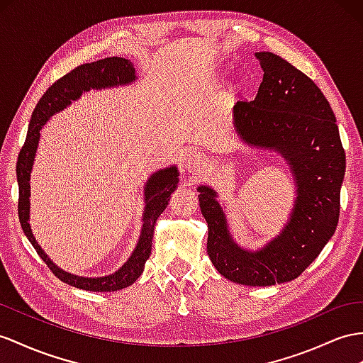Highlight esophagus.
<instances>
[{
    "label": "esophagus",
    "mask_w": 363,
    "mask_h": 363,
    "mask_svg": "<svg viewBox=\"0 0 363 363\" xmlns=\"http://www.w3.org/2000/svg\"><path fill=\"white\" fill-rule=\"evenodd\" d=\"M184 161H185V167H187L190 172H198L203 164V156L196 152H190L187 156H185Z\"/></svg>",
    "instance_id": "esophagus-1"
}]
</instances>
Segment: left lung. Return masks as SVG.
I'll use <instances>...</instances> for the list:
<instances>
[{
  "instance_id": "left-lung-1",
  "label": "left lung",
  "mask_w": 363,
  "mask_h": 363,
  "mask_svg": "<svg viewBox=\"0 0 363 363\" xmlns=\"http://www.w3.org/2000/svg\"><path fill=\"white\" fill-rule=\"evenodd\" d=\"M255 57L264 79L253 101L236 102L235 124L247 144L274 148L290 162L297 182L291 219L281 236L252 253L231 240L215 191L199 187V206L216 270L236 284L268 286L301 276L336 231L345 150L336 116L314 81L279 55Z\"/></svg>"
}]
</instances>
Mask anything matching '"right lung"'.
Instances as JSON below:
<instances>
[{
  "label": "right lung",
  "mask_w": 363,
  "mask_h": 363,
  "mask_svg": "<svg viewBox=\"0 0 363 363\" xmlns=\"http://www.w3.org/2000/svg\"><path fill=\"white\" fill-rule=\"evenodd\" d=\"M135 79V69L132 62L125 58H104L95 62L81 64V66L70 70L66 75L61 77L58 81L45 90L43 98L36 104L32 119L27 130L26 143L21 147L20 155H18L16 162V179L18 187H20V198H18V218H20V224L24 231L27 239L36 250V253L50 268V272L61 279L62 282L73 285L77 288L89 291H116L121 288H125L132 285L136 279L141 276L145 261L150 257L152 253V239H153V230L156 219L160 218L161 213L165 210L167 203H169L170 194L174 191L176 184H178V170L176 167L170 169L160 170L155 173L147 182L145 187V210H144V224L141 238L135 248L133 255L130 256L128 261L123 265V268L113 274L106 277H79L75 274H69L62 272L61 268L55 265L48 257L41 247L36 242L32 230L29 225V196H30V170L33 164V157L36 152V145H38L40 139V130L48 123V119L62 110L66 106L70 104V101L78 99L82 91H87L90 89H102V87H111V86H121L127 84V82Z\"/></svg>",
  "instance_id": "obj_1"
}]
</instances>
